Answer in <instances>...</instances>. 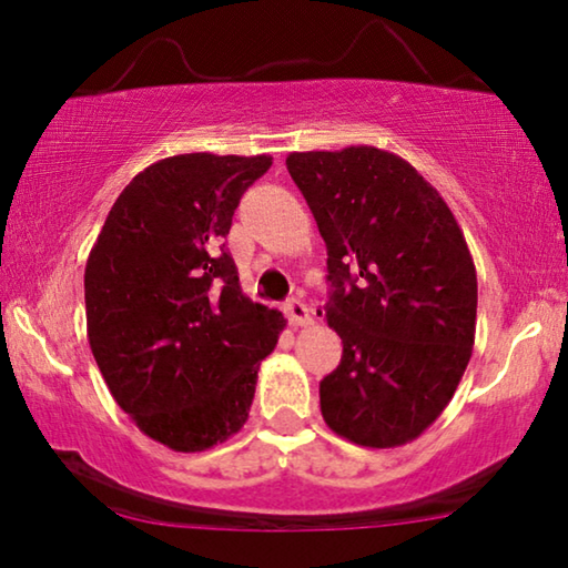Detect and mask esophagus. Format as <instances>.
Instances as JSON below:
<instances>
[{
  "instance_id": "34e87169",
  "label": "esophagus",
  "mask_w": 568,
  "mask_h": 568,
  "mask_svg": "<svg viewBox=\"0 0 568 568\" xmlns=\"http://www.w3.org/2000/svg\"><path fill=\"white\" fill-rule=\"evenodd\" d=\"M285 316H287V321H291V326L311 324V308L298 298H291L285 303Z\"/></svg>"
}]
</instances>
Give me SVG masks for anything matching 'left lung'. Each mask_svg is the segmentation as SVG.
<instances>
[{"label": "left lung", "instance_id": "left-lung-1", "mask_svg": "<svg viewBox=\"0 0 568 568\" xmlns=\"http://www.w3.org/2000/svg\"><path fill=\"white\" fill-rule=\"evenodd\" d=\"M285 165L326 242L324 311L344 344L321 379V416L357 446L408 444L442 416L471 357L477 270L464 232L395 152H291Z\"/></svg>", "mask_w": 568, "mask_h": 568}]
</instances>
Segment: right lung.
Segmentation results:
<instances>
[{"mask_svg":"<svg viewBox=\"0 0 568 568\" xmlns=\"http://www.w3.org/2000/svg\"><path fill=\"white\" fill-rule=\"evenodd\" d=\"M270 155L189 152L148 165L89 252L87 334L101 377L142 434L193 454L250 418L260 362L285 328L252 303L222 240Z\"/></svg>","mask_w":568,"mask_h":568,"instance_id":"right-lung-1","label":"right lung"}]
</instances>
